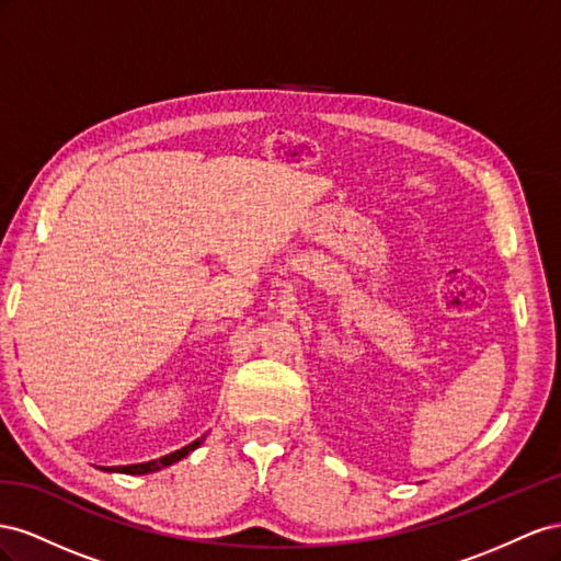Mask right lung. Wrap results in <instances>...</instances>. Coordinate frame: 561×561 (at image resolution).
Listing matches in <instances>:
<instances>
[{
	"mask_svg": "<svg viewBox=\"0 0 561 561\" xmlns=\"http://www.w3.org/2000/svg\"><path fill=\"white\" fill-rule=\"evenodd\" d=\"M206 439V435H202L199 439H195V442H190L187 446H183V449H179V451H173V454H169V456H162V458H157V460H148V462H138V466H122V468H101V470H105V472H122V474H150V472H157V470H162V468H169V466H173V462H179L181 458H185L187 454H192L197 449V446L202 444Z\"/></svg>",
	"mask_w": 561,
	"mask_h": 561,
	"instance_id": "1",
	"label": "right lung"
}]
</instances>
